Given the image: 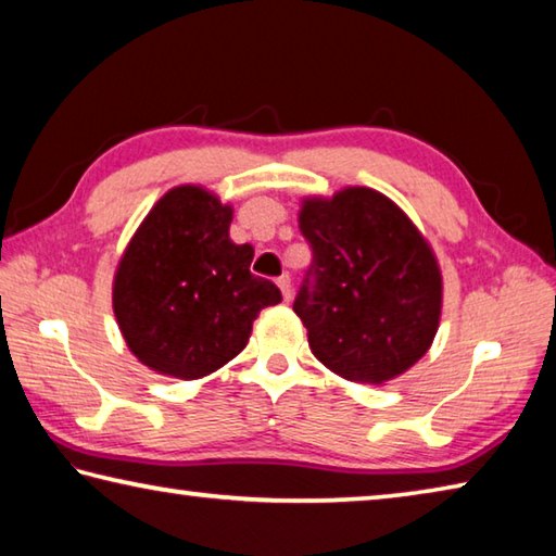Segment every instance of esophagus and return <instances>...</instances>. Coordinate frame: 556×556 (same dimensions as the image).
<instances>
[{
  "label": "esophagus",
  "instance_id": "34e87169",
  "mask_svg": "<svg viewBox=\"0 0 556 556\" xmlns=\"http://www.w3.org/2000/svg\"><path fill=\"white\" fill-rule=\"evenodd\" d=\"M276 283L280 288V293H283V298L290 303V298H293V286H290V276H280Z\"/></svg>",
  "mask_w": 556,
  "mask_h": 556
}]
</instances>
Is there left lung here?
<instances>
[{"instance_id": "1", "label": "left lung", "mask_w": 556, "mask_h": 556, "mask_svg": "<svg viewBox=\"0 0 556 556\" xmlns=\"http://www.w3.org/2000/svg\"><path fill=\"white\" fill-rule=\"evenodd\" d=\"M300 231L313 266L293 303L313 354L354 383H386L420 362L442 315L430 243L371 188L307 198Z\"/></svg>"}]
</instances>
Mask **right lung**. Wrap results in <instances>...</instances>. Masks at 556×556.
<instances>
[{"label":"right lung","instance_id":"right-lung-1","mask_svg":"<svg viewBox=\"0 0 556 556\" xmlns=\"http://www.w3.org/2000/svg\"><path fill=\"white\" fill-rule=\"evenodd\" d=\"M231 207L200 185H180L146 214L126 247L112 305L143 366L194 381L231 362L280 290L251 273V243L229 239Z\"/></svg>","mask_w":556,"mask_h":556}]
</instances>
